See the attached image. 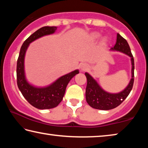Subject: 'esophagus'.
<instances>
[{"mask_svg": "<svg viewBox=\"0 0 148 148\" xmlns=\"http://www.w3.org/2000/svg\"><path fill=\"white\" fill-rule=\"evenodd\" d=\"M88 69H89V66L86 63H82L81 65H80V69H81L82 71H87Z\"/></svg>", "mask_w": 148, "mask_h": 148, "instance_id": "34e87169", "label": "esophagus"}]
</instances>
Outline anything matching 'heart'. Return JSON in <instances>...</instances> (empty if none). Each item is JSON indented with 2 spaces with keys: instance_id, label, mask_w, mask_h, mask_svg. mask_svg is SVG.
<instances>
[{
  "instance_id": "1",
  "label": "heart",
  "mask_w": 148,
  "mask_h": 148,
  "mask_svg": "<svg viewBox=\"0 0 148 148\" xmlns=\"http://www.w3.org/2000/svg\"><path fill=\"white\" fill-rule=\"evenodd\" d=\"M100 36H101V34H100L99 32H92V33L91 34V38L92 40H96L97 38H99V37H100ZM103 40L105 41V40H106V39H104Z\"/></svg>"
}]
</instances>
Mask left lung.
Here are the masks:
<instances>
[{
  "mask_svg": "<svg viewBox=\"0 0 148 148\" xmlns=\"http://www.w3.org/2000/svg\"><path fill=\"white\" fill-rule=\"evenodd\" d=\"M110 50L121 52L131 57L132 78L130 80L128 86L122 91L117 93H110L104 91L91 75L86 72L85 75L87 80L86 91V101L90 106L95 109L108 110L118 106L129 95L133 86L134 62L128 42L119 33H117L116 43Z\"/></svg>",
  "mask_w": 148,
  "mask_h": 148,
  "instance_id": "obj_1",
  "label": "left lung"
}]
</instances>
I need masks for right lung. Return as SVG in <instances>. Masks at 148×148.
I'll return each instance as SVG.
<instances>
[{
    "mask_svg": "<svg viewBox=\"0 0 148 148\" xmlns=\"http://www.w3.org/2000/svg\"><path fill=\"white\" fill-rule=\"evenodd\" d=\"M57 29V27H43L32 34L22 45L17 62V84L18 88L25 99L32 106L40 110L53 108L58 106L63 98L69 82L76 74L79 73L78 70H75L60 77L49 86L42 87L32 86L27 82L25 73L24 62L25 56L29 44L42 36L53 34Z\"/></svg>",
    "mask_w": 148,
    "mask_h": 148,
    "instance_id": "right-lung-1",
    "label": "right lung"
}]
</instances>
